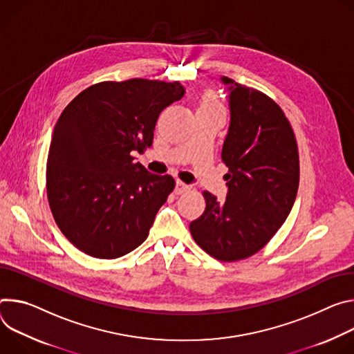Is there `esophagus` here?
Masks as SVG:
<instances>
[{
	"mask_svg": "<svg viewBox=\"0 0 354 354\" xmlns=\"http://www.w3.org/2000/svg\"><path fill=\"white\" fill-rule=\"evenodd\" d=\"M188 189H189V185H187L185 183H183V181L177 180V183H176V192H177V194H183V192H187Z\"/></svg>",
	"mask_w": 354,
	"mask_h": 354,
	"instance_id": "obj_1",
	"label": "esophagus"
}]
</instances>
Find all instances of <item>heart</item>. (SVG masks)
<instances>
[{
	"label": "heart",
	"instance_id": "1",
	"mask_svg": "<svg viewBox=\"0 0 354 354\" xmlns=\"http://www.w3.org/2000/svg\"><path fill=\"white\" fill-rule=\"evenodd\" d=\"M200 108H208V109H219V105L216 102V98L212 93H207L201 101Z\"/></svg>",
	"mask_w": 354,
	"mask_h": 354
}]
</instances>
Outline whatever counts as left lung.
Returning a JSON list of instances; mask_svg holds the SVG:
<instances>
[{"label": "left lung", "mask_w": 354, "mask_h": 354, "mask_svg": "<svg viewBox=\"0 0 354 354\" xmlns=\"http://www.w3.org/2000/svg\"><path fill=\"white\" fill-rule=\"evenodd\" d=\"M229 84L230 127L222 147L227 174L226 200L204 191L205 211L189 223L192 238L221 261L260 252L286 222L299 183L294 131L280 105L264 93Z\"/></svg>", "instance_id": "obj_1"}]
</instances>
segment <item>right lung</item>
<instances>
[{
    "instance_id": "1",
    "label": "right lung",
    "mask_w": 354,
    "mask_h": 354,
    "mask_svg": "<svg viewBox=\"0 0 354 354\" xmlns=\"http://www.w3.org/2000/svg\"><path fill=\"white\" fill-rule=\"evenodd\" d=\"M184 93L178 82H102L64 108L48 154L46 192L55 222L78 250L109 260L146 241L176 181L149 173L132 151L151 146L157 118Z\"/></svg>"
}]
</instances>
